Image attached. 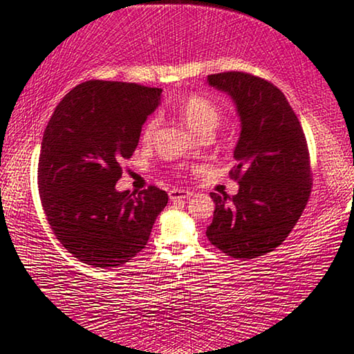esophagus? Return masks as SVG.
<instances>
[{
  "mask_svg": "<svg viewBox=\"0 0 354 354\" xmlns=\"http://www.w3.org/2000/svg\"><path fill=\"white\" fill-rule=\"evenodd\" d=\"M190 196H192V192H189V190H183V189H171L170 190V200L171 201L190 198Z\"/></svg>",
  "mask_w": 354,
  "mask_h": 354,
  "instance_id": "obj_1",
  "label": "esophagus"
}]
</instances>
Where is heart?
Listing matches in <instances>:
<instances>
[{"label":"heart","mask_w":354,"mask_h":354,"mask_svg":"<svg viewBox=\"0 0 354 354\" xmlns=\"http://www.w3.org/2000/svg\"><path fill=\"white\" fill-rule=\"evenodd\" d=\"M178 115L181 117L185 124L195 133L203 134L206 131H214L221 118V111L218 104L206 95H189L176 107ZM159 115H153L148 120L142 131V140L149 142L154 137L159 128Z\"/></svg>","instance_id":"obj_1"}]
</instances>
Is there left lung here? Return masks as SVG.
Segmentation results:
<instances>
[{
  "instance_id": "8db88e82",
  "label": "left lung",
  "mask_w": 354,
  "mask_h": 354,
  "mask_svg": "<svg viewBox=\"0 0 354 354\" xmlns=\"http://www.w3.org/2000/svg\"><path fill=\"white\" fill-rule=\"evenodd\" d=\"M207 84L230 95L241 118L234 148L237 195L211 194L215 203L206 236L234 259H254L286 241L310 195L306 137L277 86L243 71L209 75Z\"/></svg>"
}]
</instances>
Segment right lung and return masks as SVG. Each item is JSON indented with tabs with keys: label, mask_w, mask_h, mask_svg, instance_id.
<instances>
[{
	"label": "right lung",
	"mask_w": 354,
	"mask_h": 354,
	"mask_svg": "<svg viewBox=\"0 0 354 354\" xmlns=\"http://www.w3.org/2000/svg\"><path fill=\"white\" fill-rule=\"evenodd\" d=\"M162 88L86 81L56 106L39 158V192L48 223L76 259L112 268L140 253L169 195L156 185L118 192L122 164L139 143Z\"/></svg>",
	"instance_id": "add662e5"
}]
</instances>
